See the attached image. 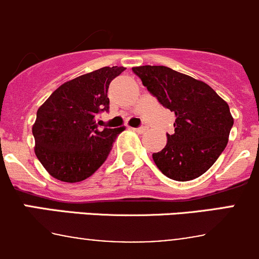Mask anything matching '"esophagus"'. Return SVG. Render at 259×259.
Masks as SVG:
<instances>
[{
	"instance_id": "1",
	"label": "esophagus",
	"mask_w": 259,
	"mask_h": 259,
	"mask_svg": "<svg viewBox=\"0 0 259 259\" xmlns=\"http://www.w3.org/2000/svg\"><path fill=\"white\" fill-rule=\"evenodd\" d=\"M146 129H148V126H146V125H143V126L135 127V129H133V130H135L137 133H144Z\"/></svg>"
}]
</instances>
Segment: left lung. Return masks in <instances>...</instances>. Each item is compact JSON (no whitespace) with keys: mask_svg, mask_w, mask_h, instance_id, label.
Instances as JSON below:
<instances>
[{"mask_svg":"<svg viewBox=\"0 0 259 259\" xmlns=\"http://www.w3.org/2000/svg\"><path fill=\"white\" fill-rule=\"evenodd\" d=\"M143 85L164 108L176 114L174 134L154 163L168 178L193 180L215 163L233 126L229 106L209 85L166 66L133 67Z\"/></svg>","mask_w":259,"mask_h":259,"instance_id":"obj_1","label":"left lung"}]
</instances>
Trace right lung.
Returning a JSON list of instances; mask_svg holds the SVG:
<instances>
[{"label":"right lung","mask_w":259,"mask_h":259,"mask_svg":"<svg viewBox=\"0 0 259 259\" xmlns=\"http://www.w3.org/2000/svg\"><path fill=\"white\" fill-rule=\"evenodd\" d=\"M125 67H101L57 88L38 108L32 126L35 154L49 174L82 182L108 158L122 127H99L96 115L109 110L108 89Z\"/></svg>","instance_id":"obj_1"}]
</instances>
